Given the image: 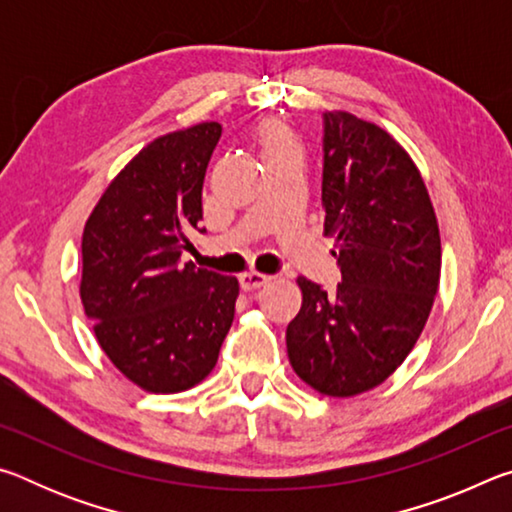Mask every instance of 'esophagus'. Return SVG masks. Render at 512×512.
<instances>
[{"instance_id":"esophagus-1","label":"esophagus","mask_w":512,"mask_h":512,"mask_svg":"<svg viewBox=\"0 0 512 512\" xmlns=\"http://www.w3.org/2000/svg\"><path fill=\"white\" fill-rule=\"evenodd\" d=\"M239 282H241V289L253 291V289L264 287L266 282H271V275H264V273L250 271V273H244V275H241V277H239Z\"/></svg>"}]
</instances>
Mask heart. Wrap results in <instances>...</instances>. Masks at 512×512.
Returning <instances> with one entry per match:
<instances>
[{
	"mask_svg": "<svg viewBox=\"0 0 512 512\" xmlns=\"http://www.w3.org/2000/svg\"><path fill=\"white\" fill-rule=\"evenodd\" d=\"M289 135L282 131L280 124H275V121H271V124H266L262 128V144H264V151H271V149H277V146H284L289 144Z\"/></svg>",
	"mask_w": 512,
	"mask_h": 512,
	"instance_id": "b5f03b06",
	"label": "heart"
}]
</instances>
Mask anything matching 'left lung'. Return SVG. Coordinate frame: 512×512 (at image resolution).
<instances>
[{
	"label": "left lung",
	"mask_w": 512,
	"mask_h": 512,
	"mask_svg": "<svg viewBox=\"0 0 512 512\" xmlns=\"http://www.w3.org/2000/svg\"><path fill=\"white\" fill-rule=\"evenodd\" d=\"M323 207L341 282L325 291L298 277L287 352L314 391L352 397L391 377L420 339L438 293L440 232L411 155L341 110L323 115Z\"/></svg>",
	"instance_id": "left-lung-1"
}]
</instances>
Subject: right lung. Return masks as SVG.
I'll return each mask as SVG.
<instances>
[{
    "label": "right lung",
    "mask_w": 512,
    "mask_h": 512,
    "mask_svg": "<svg viewBox=\"0 0 512 512\" xmlns=\"http://www.w3.org/2000/svg\"><path fill=\"white\" fill-rule=\"evenodd\" d=\"M221 124L162 135L99 198L83 230L81 300L106 357L149 393L210 375L235 318L237 277L183 264L205 232L203 180Z\"/></svg>",
    "instance_id": "obj_1"
}]
</instances>
